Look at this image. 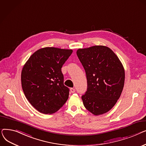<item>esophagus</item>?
Wrapping results in <instances>:
<instances>
[{
  "label": "esophagus",
  "mask_w": 146,
  "mask_h": 146,
  "mask_svg": "<svg viewBox=\"0 0 146 146\" xmlns=\"http://www.w3.org/2000/svg\"><path fill=\"white\" fill-rule=\"evenodd\" d=\"M75 89H74V88H70V92H71L72 93V94H73V93H74L75 92Z\"/></svg>",
  "instance_id": "obj_1"
}]
</instances>
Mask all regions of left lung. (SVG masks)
Wrapping results in <instances>:
<instances>
[{
    "label": "left lung",
    "instance_id": "1",
    "mask_svg": "<svg viewBox=\"0 0 146 146\" xmlns=\"http://www.w3.org/2000/svg\"><path fill=\"white\" fill-rule=\"evenodd\" d=\"M76 53L87 78V90L82 96L84 106L95 115L108 112L117 103L124 88L123 66L106 46L80 48Z\"/></svg>",
    "mask_w": 146,
    "mask_h": 146
}]
</instances>
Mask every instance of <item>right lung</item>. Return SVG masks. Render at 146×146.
Masks as SVG:
<instances>
[{"instance_id": "right-lung-1", "label": "right lung", "mask_w": 146, "mask_h": 146, "mask_svg": "<svg viewBox=\"0 0 146 146\" xmlns=\"http://www.w3.org/2000/svg\"><path fill=\"white\" fill-rule=\"evenodd\" d=\"M72 52V50L42 48L35 51L23 67V91L29 103L40 112L54 113L68 99L69 89L64 85L61 67Z\"/></svg>"}]
</instances>
